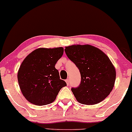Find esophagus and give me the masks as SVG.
I'll list each match as a JSON object with an SVG mask.
<instances>
[{
    "label": "esophagus",
    "instance_id": "obj_1",
    "mask_svg": "<svg viewBox=\"0 0 132 132\" xmlns=\"http://www.w3.org/2000/svg\"><path fill=\"white\" fill-rule=\"evenodd\" d=\"M65 82H66L67 85V86H69V80L67 79L65 80Z\"/></svg>",
    "mask_w": 132,
    "mask_h": 132
}]
</instances>
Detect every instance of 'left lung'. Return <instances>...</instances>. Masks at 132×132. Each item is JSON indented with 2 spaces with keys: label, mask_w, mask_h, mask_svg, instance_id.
<instances>
[{
  "label": "left lung",
  "mask_w": 132,
  "mask_h": 132,
  "mask_svg": "<svg viewBox=\"0 0 132 132\" xmlns=\"http://www.w3.org/2000/svg\"><path fill=\"white\" fill-rule=\"evenodd\" d=\"M65 51L81 74L79 86L71 88L76 100L85 105H94L104 100L113 89L116 76L109 57L88 44L67 46Z\"/></svg>",
  "instance_id": "obj_1"
}]
</instances>
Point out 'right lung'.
I'll use <instances>...</instances> for the list:
<instances>
[{"instance_id":"1","label":"right lung","mask_w":132,"mask_h":132,"mask_svg":"<svg viewBox=\"0 0 132 132\" xmlns=\"http://www.w3.org/2000/svg\"><path fill=\"white\" fill-rule=\"evenodd\" d=\"M63 54L62 47L38 48L23 61L18 72L21 93L29 102L44 105L53 102L61 88L67 86L60 79L55 64Z\"/></svg>"}]
</instances>
